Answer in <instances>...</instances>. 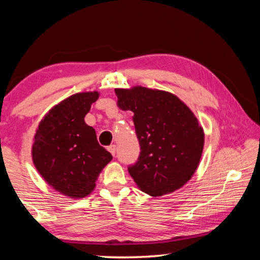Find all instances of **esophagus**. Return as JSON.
<instances>
[{
    "instance_id": "obj_1",
    "label": "esophagus",
    "mask_w": 260,
    "mask_h": 260,
    "mask_svg": "<svg viewBox=\"0 0 260 260\" xmlns=\"http://www.w3.org/2000/svg\"><path fill=\"white\" fill-rule=\"evenodd\" d=\"M108 150L112 153V156L116 155V146L114 144H111V146L108 147Z\"/></svg>"
}]
</instances>
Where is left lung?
Masks as SVG:
<instances>
[{
  "mask_svg": "<svg viewBox=\"0 0 260 260\" xmlns=\"http://www.w3.org/2000/svg\"><path fill=\"white\" fill-rule=\"evenodd\" d=\"M118 107L134 113L141 152L128 167L143 192L157 197L187 183L199 167L204 132L195 114L169 91L136 86L114 89Z\"/></svg>",
  "mask_w": 260,
  "mask_h": 260,
  "instance_id": "8db88e82",
  "label": "left lung"
}]
</instances>
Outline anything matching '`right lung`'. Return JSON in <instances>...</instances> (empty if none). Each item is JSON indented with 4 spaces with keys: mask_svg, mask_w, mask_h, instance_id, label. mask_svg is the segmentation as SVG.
Returning <instances> with one entry per match:
<instances>
[{
    "mask_svg": "<svg viewBox=\"0 0 260 260\" xmlns=\"http://www.w3.org/2000/svg\"><path fill=\"white\" fill-rule=\"evenodd\" d=\"M98 91L78 93L49 110L34 135L32 158L35 169L55 190L82 199L112 155L100 146L96 132L85 116L96 102Z\"/></svg>",
    "mask_w": 260,
    "mask_h": 260,
    "instance_id": "add662e5",
    "label": "right lung"
}]
</instances>
